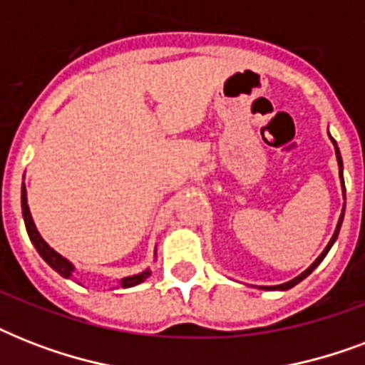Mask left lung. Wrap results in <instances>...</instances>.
Returning <instances> with one entry per match:
<instances>
[{
	"instance_id": "8db88e82",
	"label": "left lung",
	"mask_w": 365,
	"mask_h": 365,
	"mask_svg": "<svg viewBox=\"0 0 365 365\" xmlns=\"http://www.w3.org/2000/svg\"><path fill=\"white\" fill-rule=\"evenodd\" d=\"M328 134H329V132H328ZM329 138H331V136H329ZM331 142H334V145H335V157H337V163H339V176H341V180H343V160H341L339 148H337V143H335L334 138H331ZM343 191H345V183H343ZM343 214H345V208H343ZM343 214H341L339 223H337V227H335L334 237H331V240H329V244H328V246H326V250H324L322 254L318 255V259L314 261V263H312V265L309 267V269H307L305 272H301L299 277H295L294 280H289V282H286V284H280V286H261V288H265V289H289V288H294L295 284H299L301 280H303V278L309 277V274H311V272L314 271V269H317L318 263H320V261H322L324 257H326V254H328L329 248H331V244H334V242H335V239H337V235H339V229H341V223H343Z\"/></svg>"
}]
</instances>
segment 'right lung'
<instances>
[{
    "label": "right lung",
    "instance_id": "right-lung-1",
    "mask_svg": "<svg viewBox=\"0 0 365 365\" xmlns=\"http://www.w3.org/2000/svg\"><path fill=\"white\" fill-rule=\"evenodd\" d=\"M22 216H24V223H26V231H28V237H30L31 244L36 246V250L39 252L43 259L47 261L48 265L53 267L54 271L58 272L60 277L64 278H70L71 272H73V265H71L70 261L62 257L58 252H54L51 246H48L45 240L41 239V235L37 233L36 229V223L31 220V214H30V208H28V199H26V187L22 185ZM151 272L149 271H143L140 274H134V277H126L121 278V286L123 288H132V286H136V284H142L145 278L149 277Z\"/></svg>",
    "mask_w": 365,
    "mask_h": 365
}]
</instances>
